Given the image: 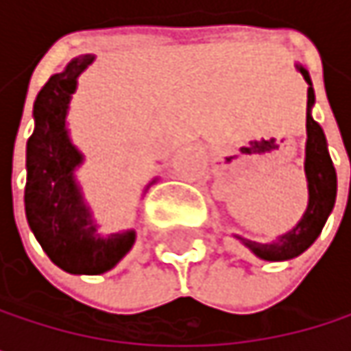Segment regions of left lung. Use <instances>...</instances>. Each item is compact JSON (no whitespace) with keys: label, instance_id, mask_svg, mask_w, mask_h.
Segmentation results:
<instances>
[{"label":"left lung","instance_id":"obj_1","mask_svg":"<svg viewBox=\"0 0 351 351\" xmlns=\"http://www.w3.org/2000/svg\"><path fill=\"white\" fill-rule=\"evenodd\" d=\"M295 69L303 75L307 89V144H305V176H307V189H309V203L299 219V223L280 234L276 240L270 242H252L242 236L234 234L236 240L260 260L268 262H282L293 260L301 256L309 245L315 242L335 205L337 195V175L327 150V138L323 134V128L313 119V106H315V89L309 71L303 64H295Z\"/></svg>","mask_w":351,"mask_h":351}]
</instances>
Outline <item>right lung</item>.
Here are the masks:
<instances>
[{
	"mask_svg": "<svg viewBox=\"0 0 351 351\" xmlns=\"http://www.w3.org/2000/svg\"><path fill=\"white\" fill-rule=\"evenodd\" d=\"M93 54L73 58L52 75L34 101V132L26 144V219L46 256L71 274H104L136 242L134 230L101 234L77 171L85 162L73 144L66 115L79 77L93 64ZM154 180L148 182L146 191Z\"/></svg>",
	"mask_w": 351,
	"mask_h": 351,
	"instance_id": "1",
	"label": "right lung"
}]
</instances>
